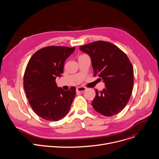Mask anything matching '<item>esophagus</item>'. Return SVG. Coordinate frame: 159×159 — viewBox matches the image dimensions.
Returning a JSON list of instances; mask_svg holds the SVG:
<instances>
[{
    "label": "esophagus",
    "mask_w": 159,
    "mask_h": 159,
    "mask_svg": "<svg viewBox=\"0 0 159 159\" xmlns=\"http://www.w3.org/2000/svg\"><path fill=\"white\" fill-rule=\"evenodd\" d=\"M86 89H87L85 87H79L76 89V91L77 93H83Z\"/></svg>",
    "instance_id": "34e87169"
}]
</instances>
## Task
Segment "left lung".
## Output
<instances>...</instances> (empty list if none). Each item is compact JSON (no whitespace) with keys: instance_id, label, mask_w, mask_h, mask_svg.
I'll list each match as a JSON object with an SVG mask.
<instances>
[{"instance_id":"1","label":"left lung","mask_w":159,"mask_h":159,"mask_svg":"<svg viewBox=\"0 0 159 159\" xmlns=\"http://www.w3.org/2000/svg\"><path fill=\"white\" fill-rule=\"evenodd\" d=\"M80 50L90 57L94 75L105 84L102 91L95 89L93 107L106 116L118 114L127 104L133 87V68L128 57L116 45L104 41L80 46Z\"/></svg>"}]
</instances>
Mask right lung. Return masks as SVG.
<instances>
[{
  "instance_id": "add662e5",
  "label": "right lung",
  "mask_w": 159,
  "mask_h": 159,
  "mask_svg": "<svg viewBox=\"0 0 159 159\" xmlns=\"http://www.w3.org/2000/svg\"><path fill=\"white\" fill-rule=\"evenodd\" d=\"M75 48L47 47L33 54L26 66L23 85L28 102L36 114L44 120L57 121L69 112L75 96V87L65 91L56 84L63 72L66 59Z\"/></svg>"
}]
</instances>
